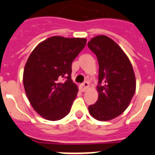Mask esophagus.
I'll return each instance as SVG.
<instances>
[{
	"label": "esophagus",
	"mask_w": 155,
	"mask_h": 155,
	"mask_svg": "<svg viewBox=\"0 0 155 155\" xmlns=\"http://www.w3.org/2000/svg\"><path fill=\"white\" fill-rule=\"evenodd\" d=\"M89 82H88V81H85L83 84H81V85H80V90L81 92H85V90L89 88Z\"/></svg>",
	"instance_id": "1"
}]
</instances>
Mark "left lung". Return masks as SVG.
I'll return each instance as SVG.
<instances>
[{
  "label": "left lung",
  "mask_w": 155,
  "mask_h": 155,
  "mask_svg": "<svg viewBox=\"0 0 155 155\" xmlns=\"http://www.w3.org/2000/svg\"><path fill=\"white\" fill-rule=\"evenodd\" d=\"M88 47L99 64L98 100L89 107V114L97 120H111L128 107L136 88L135 73L128 57L109 37H93Z\"/></svg>",
  "instance_id": "8db88e82"
}]
</instances>
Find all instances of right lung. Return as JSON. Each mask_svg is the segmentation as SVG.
<instances>
[{
  "instance_id": "1",
  "label": "right lung",
  "mask_w": 155,
  "mask_h": 155,
  "mask_svg": "<svg viewBox=\"0 0 155 155\" xmlns=\"http://www.w3.org/2000/svg\"><path fill=\"white\" fill-rule=\"evenodd\" d=\"M85 44V38L52 36L39 43L28 58L23 75L25 93L46 120H59L70 112L78 92L71 66Z\"/></svg>"
}]
</instances>
